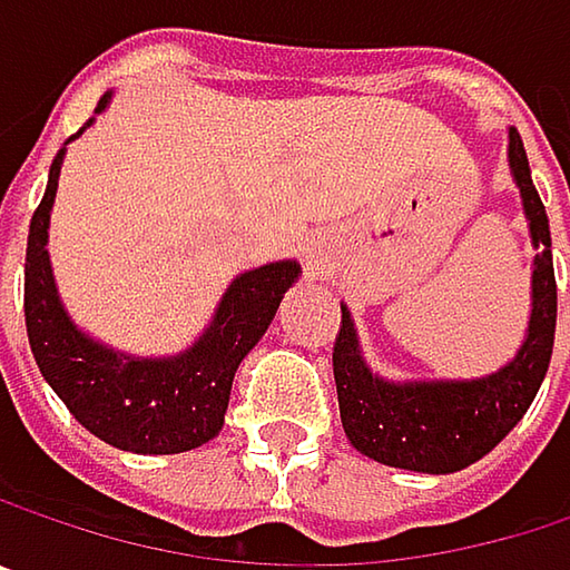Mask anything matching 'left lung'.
Returning a JSON list of instances; mask_svg holds the SVG:
<instances>
[{"label":"left lung","mask_w":570,"mask_h":570,"mask_svg":"<svg viewBox=\"0 0 570 570\" xmlns=\"http://www.w3.org/2000/svg\"><path fill=\"white\" fill-rule=\"evenodd\" d=\"M509 168L521 194L534 261L528 330L505 366L475 380H386L370 370L350 306L340 303L343 326L333 346L340 419L350 445L373 462L422 475L462 472L512 432L541 390L554 346L558 286L548 214L514 128L509 131Z\"/></svg>","instance_id":"8db88e82"}]
</instances>
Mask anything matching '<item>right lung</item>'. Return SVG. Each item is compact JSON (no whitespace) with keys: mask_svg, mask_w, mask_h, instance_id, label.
Segmentation results:
<instances>
[{"mask_svg":"<svg viewBox=\"0 0 570 570\" xmlns=\"http://www.w3.org/2000/svg\"><path fill=\"white\" fill-rule=\"evenodd\" d=\"M108 105L111 91L101 95L95 115H101ZM91 125L95 118L85 121V128ZM61 161L65 148L49 168L46 197L29 224L26 330L32 356L68 412L101 442L135 455L190 452L224 429L234 373L261 343L281 309L284 293L299 281L303 271L296 261H274L244 271L224 289L207 330L174 356L121 353L88 336L68 316L58 296L49 261V220Z\"/></svg>","mask_w":570,"mask_h":570,"instance_id":"right-lung-1","label":"right lung"}]
</instances>
